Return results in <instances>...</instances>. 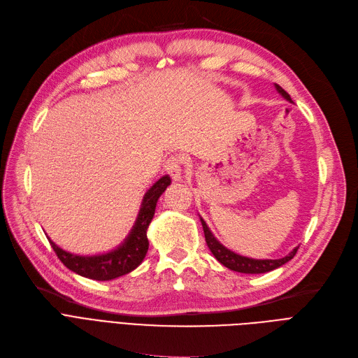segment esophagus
I'll return each mask as SVG.
<instances>
[{"label":"esophagus","instance_id":"1","mask_svg":"<svg viewBox=\"0 0 358 358\" xmlns=\"http://www.w3.org/2000/svg\"><path fill=\"white\" fill-rule=\"evenodd\" d=\"M164 170L173 180H180L183 175V162L179 156L169 157L164 163Z\"/></svg>","mask_w":358,"mask_h":358}]
</instances>
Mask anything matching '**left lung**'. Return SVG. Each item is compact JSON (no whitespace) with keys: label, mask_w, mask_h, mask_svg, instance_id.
Listing matches in <instances>:
<instances>
[{"label":"left lung","mask_w":358,"mask_h":358,"mask_svg":"<svg viewBox=\"0 0 358 358\" xmlns=\"http://www.w3.org/2000/svg\"><path fill=\"white\" fill-rule=\"evenodd\" d=\"M275 89L288 101H292L290 94H288L281 86L275 84ZM201 223H202L203 234H206L207 245H208L210 250L213 252L215 259L220 264H223L226 268H229L231 271H236V272H243V274H264V272H269L272 269L280 268L285 262L292 261L294 258V255L299 250V246H297L296 249H293V252H290L287 255V257H284L281 259H250V258H245V257H241V255H237V253L226 249L220 242H217V239L213 236L210 229L207 227L206 221H203L202 218H201Z\"/></svg>","instance_id":"obj_1"}]
</instances>
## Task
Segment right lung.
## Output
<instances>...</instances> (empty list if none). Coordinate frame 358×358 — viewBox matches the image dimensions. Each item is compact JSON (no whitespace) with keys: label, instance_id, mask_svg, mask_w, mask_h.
<instances>
[{"label":"right lung","instance_id":"right-lung-1","mask_svg":"<svg viewBox=\"0 0 358 358\" xmlns=\"http://www.w3.org/2000/svg\"><path fill=\"white\" fill-rule=\"evenodd\" d=\"M169 185L170 178L163 176L151 186L143 199L138 218L135 221V226L131 230L128 239L122 246H119L113 252L97 255V257H78V255L62 250L52 241H49L50 246L55 250L59 261L68 269L74 271L76 274L81 277L96 281H109L128 274V272L137 268L145 257L148 250L147 227L152 220V215H155L156 203L160 195L166 191Z\"/></svg>","mask_w":358,"mask_h":358}]
</instances>
